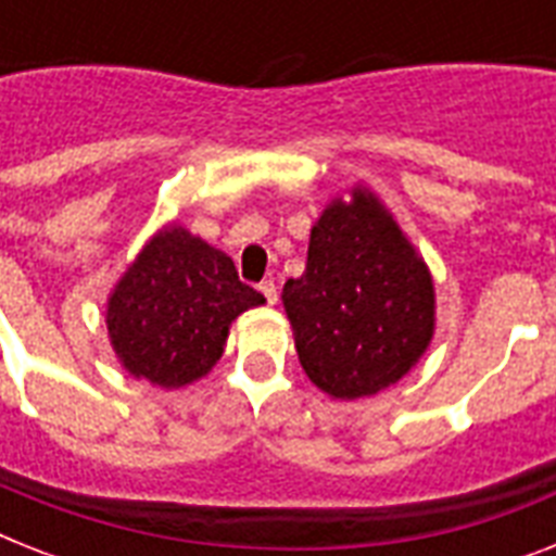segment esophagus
I'll return each mask as SVG.
<instances>
[{
	"label": "esophagus",
	"mask_w": 556,
	"mask_h": 556,
	"mask_svg": "<svg viewBox=\"0 0 556 556\" xmlns=\"http://www.w3.org/2000/svg\"><path fill=\"white\" fill-rule=\"evenodd\" d=\"M260 291H262V294H265V300H268V303L270 305H274V303H277V282H274V279H265V282H262V286H260Z\"/></svg>",
	"instance_id": "obj_1"
}]
</instances>
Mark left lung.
<instances>
[{
	"label": "left lung",
	"instance_id": "left-lung-1",
	"mask_svg": "<svg viewBox=\"0 0 556 556\" xmlns=\"http://www.w3.org/2000/svg\"><path fill=\"white\" fill-rule=\"evenodd\" d=\"M300 366L334 401L383 392L435 334V286L392 210L366 185L323 207L303 277L282 286Z\"/></svg>",
	"mask_w": 556,
	"mask_h": 556
}]
</instances>
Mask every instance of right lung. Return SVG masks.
Instances as JSON below:
<instances>
[{"instance_id":"add662e5","label":"right lung","mask_w":556,"mask_h":556,"mask_svg":"<svg viewBox=\"0 0 556 556\" xmlns=\"http://www.w3.org/2000/svg\"><path fill=\"white\" fill-rule=\"evenodd\" d=\"M262 303L260 291L239 282L225 251L167 222L109 291V343L132 378L190 387L225 355L236 317Z\"/></svg>"}]
</instances>
